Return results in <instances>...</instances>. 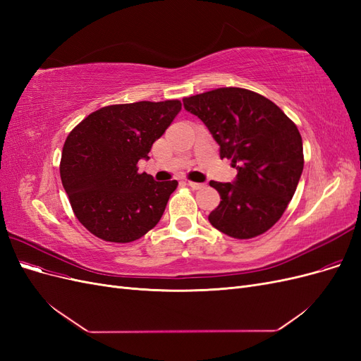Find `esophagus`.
Listing matches in <instances>:
<instances>
[{
  "mask_svg": "<svg viewBox=\"0 0 361 361\" xmlns=\"http://www.w3.org/2000/svg\"><path fill=\"white\" fill-rule=\"evenodd\" d=\"M188 187H191L192 190H202L204 187V183H199V182H191L188 180Z\"/></svg>",
  "mask_w": 361,
  "mask_h": 361,
  "instance_id": "34e87169",
  "label": "esophagus"
}]
</instances>
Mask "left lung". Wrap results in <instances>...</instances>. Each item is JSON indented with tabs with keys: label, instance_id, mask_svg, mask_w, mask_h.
Segmentation results:
<instances>
[{
	"label": "left lung",
	"instance_id": "1",
	"mask_svg": "<svg viewBox=\"0 0 361 361\" xmlns=\"http://www.w3.org/2000/svg\"><path fill=\"white\" fill-rule=\"evenodd\" d=\"M185 110L197 116L232 159L235 182H215L221 202L209 223L236 239L256 238L274 226L292 200L304 167L300 130L265 96L239 87H221L185 97Z\"/></svg>",
	"mask_w": 361,
	"mask_h": 361
}]
</instances>
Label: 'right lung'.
<instances>
[{
	"instance_id": "1",
	"label": "right lung",
	"mask_w": 361,
	"mask_h": 361,
	"mask_svg": "<svg viewBox=\"0 0 361 361\" xmlns=\"http://www.w3.org/2000/svg\"><path fill=\"white\" fill-rule=\"evenodd\" d=\"M178 99L108 105L87 116L64 141L60 176L78 221L108 243L145 236L166 211L178 180L138 173L152 145L180 111Z\"/></svg>"
}]
</instances>
